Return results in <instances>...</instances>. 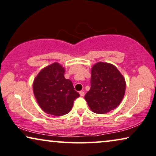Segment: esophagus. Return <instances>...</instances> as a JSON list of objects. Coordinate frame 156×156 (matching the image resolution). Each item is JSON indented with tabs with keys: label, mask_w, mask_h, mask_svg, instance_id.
<instances>
[{
	"label": "esophagus",
	"mask_w": 156,
	"mask_h": 156,
	"mask_svg": "<svg viewBox=\"0 0 156 156\" xmlns=\"http://www.w3.org/2000/svg\"><path fill=\"white\" fill-rule=\"evenodd\" d=\"M79 93H80V96H84V95H85V93H84V91H83V90L80 91Z\"/></svg>",
	"instance_id": "esophagus-1"
}]
</instances>
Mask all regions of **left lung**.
<instances>
[{"mask_svg":"<svg viewBox=\"0 0 156 156\" xmlns=\"http://www.w3.org/2000/svg\"><path fill=\"white\" fill-rule=\"evenodd\" d=\"M125 78L112 64L100 62L91 70L90 89L85 95L95 113L104 114L117 108L123 98Z\"/></svg>","mask_w":156,"mask_h":156,"instance_id":"1","label":"left lung"}]
</instances>
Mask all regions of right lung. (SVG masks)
Here are the masks:
<instances>
[{
  "instance_id": "add662e5",
  "label": "right lung",
  "mask_w": 156,
  "mask_h": 156,
  "mask_svg": "<svg viewBox=\"0 0 156 156\" xmlns=\"http://www.w3.org/2000/svg\"><path fill=\"white\" fill-rule=\"evenodd\" d=\"M65 70L58 63L51 64L39 73L33 82V92L38 105L46 113L61 116L72 108L80 96L71 80L64 77Z\"/></svg>"
}]
</instances>
